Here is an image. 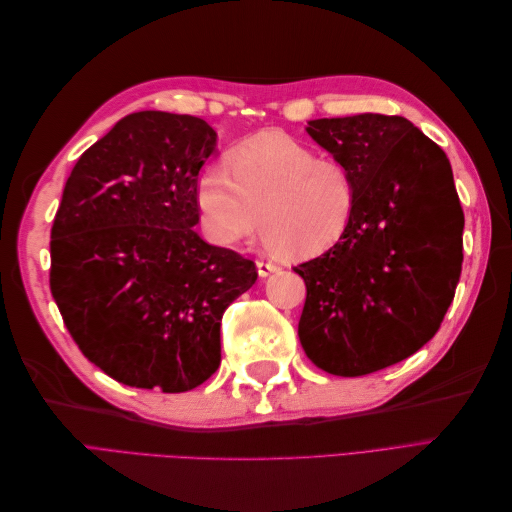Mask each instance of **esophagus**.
Instances as JSON below:
<instances>
[{
    "label": "esophagus",
    "mask_w": 512,
    "mask_h": 512,
    "mask_svg": "<svg viewBox=\"0 0 512 512\" xmlns=\"http://www.w3.org/2000/svg\"><path fill=\"white\" fill-rule=\"evenodd\" d=\"M256 267H258V275H260V277H269L271 273L280 271V267H277L275 262H265V260H258Z\"/></svg>",
    "instance_id": "esophagus-1"
}]
</instances>
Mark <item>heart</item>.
<instances>
[{"label":"heart","instance_id":"b5f03b06","mask_svg":"<svg viewBox=\"0 0 512 512\" xmlns=\"http://www.w3.org/2000/svg\"><path fill=\"white\" fill-rule=\"evenodd\" d=\"M196 181L200 220L213 243L230 247L258 222L269 245L305 256L335 245L352 222L356 181L346 162L316 156L280 130L232 147Z\"/></svg>","mask_w":512,"mask_h":512}]
</instances>
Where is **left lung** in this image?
I'll return each mask as SVG.
<instances>
[{
    "instance_id": "obj_1",
    "label": "left lung",
    "mask_w": 512,
    "mask_h": 512,
    "mask_svg": "<svg viewBox=\"0 0 512 512\" xmlns=\"http://www.w3.org/2000/svg\"><path fill=\"white\" fill-rule=\"evenodd\" d=\"M356 181L352 222L329 252L294 267L307 288L299 339L333 376H365L421 350L451 307L463 209L446 153L399 115L307 121Z\"/></svg>"
}]
</instances>
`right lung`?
<instances>
[{
	"instance_id": "add662e5",
	"label": "right lung",
	"mask_w": 512,
	"mask_h": 512,
	"mask_svg": "<svg viewBox=\"0 0 512 512\" xmlns=\"http://www.w3.org/2000/svg\"><path fill=\"white\" fill-rule=\"evenodd\" d=\"M218 145L205 119L123 117L72 168L51 228V292L76 346L113 380L192 391L220 367L226 307L252 260L198 237L196 181Z\"/></svg>"
}]
</instances>
